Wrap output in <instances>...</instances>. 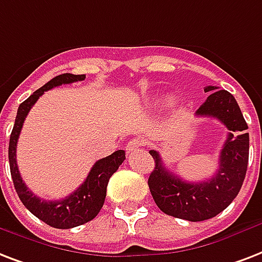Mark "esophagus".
I'll return each instance as SVG.
<instances>
[{
    "mask_svg": "<svg viewBox=\"0 0 262 262\" xmlns=\"http://www.w3.org/2000/svg\"><path fill=\"white\" fill-rule=\"evenodd\" d=\"M143 144V140L141 139H132L129 143L126 144V147H125V149H126L127 154H132L135 149H137L140 147V145Z\"/></svg>",
    "mask_w": 262,
    "mask_h": 262,
    "instance_id": "esophagus-1",
    "label": "esophagus"
}]
</instances>
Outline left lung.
I'll list each match as a JSON object with an SVG mask.
<instances>
[{
    "mask_svg": "<svg viewBox=\"0 0 262 262\" xmlns=\"http://www.w3.org/2000/svg\"><path fill=\"white\" fill-rule=\"evenodd\" d=\"M205 92L210 96L196 110V117L215 118L229 130L215 174L206 181L188 183L167 170L158 151H149L155 167L148 187L157 206L166 214L193 223L211 219L231 205L242 188L249 162L247 123L235 97L215 86H206Z\"/></svg>",
    "mask_w": 262,
    "mask_h": 262,
    "instance_id": "1",
    "label": "left lung"
}]
</instances>
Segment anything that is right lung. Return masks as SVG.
<instances>
[{
  "label": "right lung",
  "instance_id": "obj_1",
  "mask_svg": "<svg viewBox=\"0 0 262 262\" xmlns=\"http://www.w3.org/2000/svg\"><path fill=\"white\" fill-rule=\"evenodd\" d=\"M85 75H74V74H61L57 75L49 82L45 83L25 100L17 108L15 125L12 129L11 139H9V166L11 174L13 180V185L20 201L33 213L35 217L43 221L45 224L51 225L53 228L69 229L82 225L91 221L99 214L101 207L104 205L105 193H107V184L110 177L118 170V167L125 161V151L118 149L108 157L100 159L93 165L89 171L86 180L79 185L71 195L63 198L60 201H45L41 198L35 196L27 187L25 181L20 177L17 163H16V145L19 140L20 132L25 123L27 114L31 110L37 100L52 88L60 86L64 83H73L78 81H83Z\"/></svg>",
  "mask_w": 262,
  "mask_h": 262
}]
</instances>
